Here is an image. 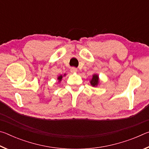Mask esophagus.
Instances as JSON below:
<instances>
[{
  "mask_svg": "<svg viewBox=\"0 0 149 149\" xmlns=\"http://www.w3.org/2000/svg\"><path fill=\"white\" fill-rule=\"evenodd\" d=\"M77 71V68H74V67H72V68H71V69H70V72H71L72 73L76 72Z\"/></svg>",
  "mask_w": 149,
  "mask_h": 149,
  "instance_id": "obj_1",
  "label": "esophagus"
}]
</instances>
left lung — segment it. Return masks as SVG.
I'll list each match as a JSON object with an SVG mask.
<instances>
[{
  "instance_id": "left-lung-1",
  "label": "left lung",
  "mask_w": 149,
  "mask_h": 149,
  "mask_svg": "<svg viewBox=\"0 0 149 149\" xmlns=\"http://www.w3.org/2000/svg\"><path fill=\"white\" fill-rule=\"evenodd\" d=\"M91 85H92L93 87H95L99 84V76L97 74H94L93 75V78L91 80Z\"/></svg>"
}]
</instances>
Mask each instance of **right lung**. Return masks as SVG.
Listing matches in <instances>:
<instances>
[{"instance_id":"1","label":"right lung","mask_w":149,"mask_h":149,"mask_svg":"<svg viewBox=\"0 0 149 149\" xmlns=\"http://www.w3.org/2000/svg\"><path fill=\"white\" fill-rule=\"evenodd\" d=\"M64 75H65V74H64ZM62 75H60V76L58 77V81H61L62 80Z\"/></svg>"}]
</instances>
